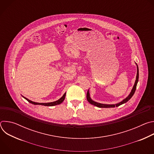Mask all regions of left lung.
I'll return each instance as SVG.
<instances>
[{
    "instance_id": "8db88e82",
    "label": "left lung",
    "mask_w": 154,
    "mask_h": 154,
    "mask_svg": "<svg viewBox=\"0 0 154 154\" xmlns=\"http://www.w3.org/2000/svg\"><path fill=\"white\" fill-rule=\"evenodd\" d=\"M137 64V77H136V80H135V84L133 86V88L132 90H131L130 93L129 94V95L124 99H123L121 102H119V103H117L116 104H104V103H98V102H96L94 100H93L91 99V98L90 97V93H89V90H88V92H87V94H86V98H87V100L91 104L93 105H95L97 107H99V108H113V107H115V106H118L123 103H126L127 102H128L131 98V97H132L135 92V90H136V88H137V83H138V78H139V70H138V66L137 64Z\"/></svg>"
}]
</instances>
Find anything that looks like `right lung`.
Returning <instances> with one entry per match:
<instances>
[{"instance_id":"obj_1","label":"right lung","mask_w":154,"mask_h":154,"mask_svg":"<svg viewBox=\"0 0 154 154\" xmlns=\"http://www.w3.org/2000/svg\"><path fill=\"white\" fill-rule=\"evenodd\" d=\"M65 96H66V93L63 94V96L60 98L58 100H56V101H54V102H48V103H38V102H33L29 99H28L27 98L23 96L25 99H26L29 102L33 104V105H45V106H55V105H59L60 103H61L63 100H64L65 99Z\"/></svg>"}]
</instances>
